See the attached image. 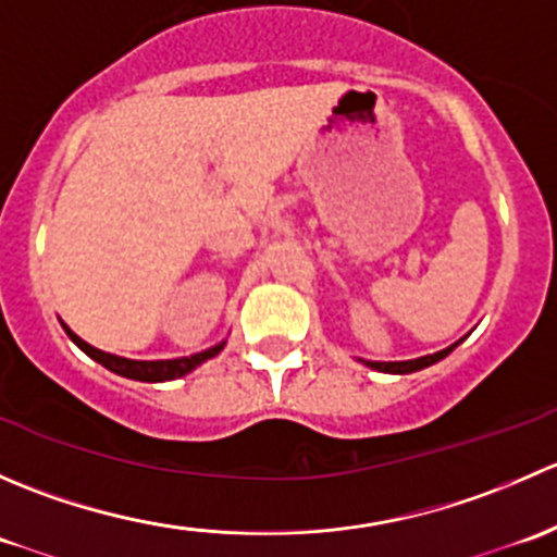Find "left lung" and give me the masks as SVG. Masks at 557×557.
<instances>
[{"label":"left lung","mask_w":557,"mask_h":557,"mask_svg":"<svg viewBox=\"0 0 557 557\" xmlns=\"http://www.w3.org/2000/svg\"><path fill=\"white\" fill-rule=\"evenodd\" d=\"M455 347H458V342H455V345H450V347H445V350L431 352V356L412 358V361H363V358H361V363H367L369 369H377V372H385V374H412V372H420V369L431 367V363L442 361V358H447L455 350Z\"/></svg>","instance_id":"left-lung-1"}]
</instances>
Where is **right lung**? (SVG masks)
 Segmentation results:
<instances>
[{"mask_svg":"<svg viewBox=\"0 0 557 557\" xmlns=\"http://www.w3.org/2000/svg\"><path fill=\"white\" fill-rule=\"evenodd\" d=\"M61 325H64L66 336H70V339L75 342V345L81 347L88 358H94V361L102 363V367L110 369V372L121 374V377L139 380V383H166V380L185 377V374L194 372L196 367H201V363L210 361V358H215L218 352L226 347V339H223V342H218V345L207 347V350L194 352V356H185V358H166V361H134V358L112 356V352L99 350V347L88 345L86 339H81V336H77L66 323H61Z\"/></svg>","mask_w":557,"mask_h":557,"instance_id":"right-lung-1","label":"right lung"}]
</instances>
